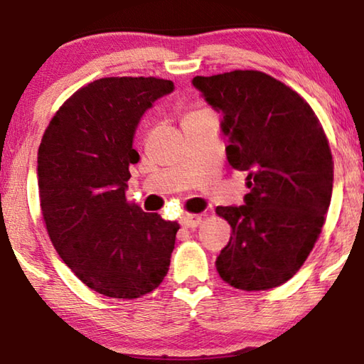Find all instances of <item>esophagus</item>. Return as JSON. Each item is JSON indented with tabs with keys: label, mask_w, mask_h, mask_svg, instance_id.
<instances>
[{
	"label": "esophagus",
	"mask_w": 364,
	"mask_h": 364,
	"mask_svg": "<svg viewBox=\"0 0 364 364\" xmlns=\"http://www.w3.org/2000/svg\"><path fill=\"white\" fill-rule=\"evenodd\" d=\"M180 223H181L183 228L194 229V228H198L199 224H201V216H198V214H183Z\"/></svg>",
	"instance_id": "obj_1"
}]
</instances>
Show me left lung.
<instances>
[{"mask_svg": "<svg viewBox=\"0 0 364 364\" xmlns=\"http://www.w3.org/2000/svg\"><path fill=\"white\" fill-rule=\"evenodd\" d=\"M193 87L221 114L229 165L247 173L242 206H218L232 234L216 259L240 290L285 284L314 249L333 191V160L310 105L259 70L203 77Z\"/></svg>", "mask_w": 364, "mask_h": 364, "instance_id": "obj_1", "label": "left lung"}]
</instances>
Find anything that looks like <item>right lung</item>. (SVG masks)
Segmentation results:
<instances>
[{"label": "right lung", "instance_id": "add662e5", "mask_svg": "<svg viewBox=\"0 0 364 364\" xmlns=\"http://www.w3.org/2000/svg\"><path fill=\"white\" fill-rule=\"evenodd\" d=\"M171 80L105 77L60 107L38 151L41 209L64 264L89 289L138 299L163 282L180 224L127 203L141 117Z\"/></svg>", "mask_w": 364, "mask_h": 364}]
</instances>
